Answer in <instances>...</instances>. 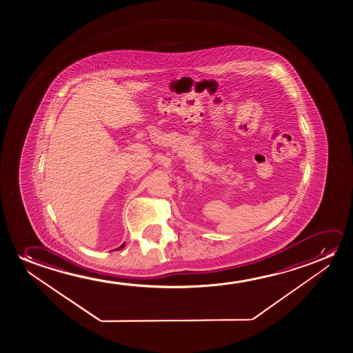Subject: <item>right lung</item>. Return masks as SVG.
<instances>
[{"instance_id": "obj_1", "label": "right lung", "mask_w": 353, "mask_h": 353, "mask_svg": "<svg viewBox=\"0 0 353 353\" xmlns=\"http://www.w3.org/2000/svg\"><path fill=\"white\" fill-rule=\"evenodd\" d=\"M125 246V243H123V245H121V247H119V248H117V250H121V248H123V247Z\"/></svg>"}]
</instances>
